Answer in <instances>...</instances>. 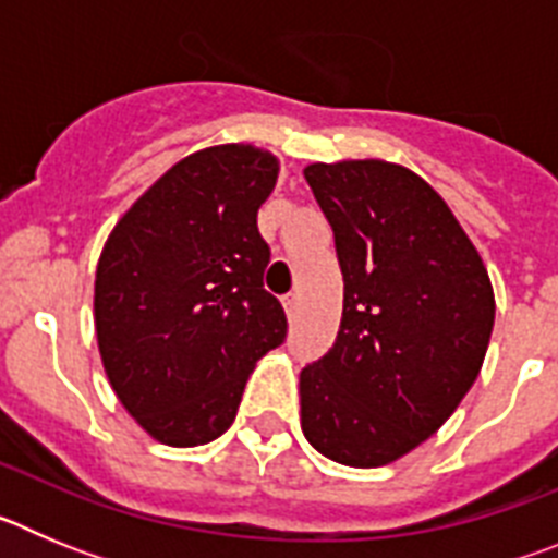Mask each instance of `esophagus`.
<instances>
[{"mask_svg":"<svg viewBox=\"0 0 558 558\" xmlns=\"http://www.w3.org/2000/svg\"><path fill=\"white\" fill-rule=\"evenodd\" d=\"M284 304V313H288V318H295V313H299V293H288L282 299Z\"/></svg>","mask_w":558,"mask_h":558,"instance_id":"34e87169","label":"esophagus"}]
</instances>
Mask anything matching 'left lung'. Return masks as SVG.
Wrapping results in <instances>:
<instances>
[{"label":"left lung","mask_w":558,"mask_h":558,"mask_svg":"<svg viewBox=\"0 0 558 558\" xmlns=\"http://www.w3.org/2000/svg\"><path fill=\"white\" fill-rule=\"evenodd\" d=\"M335 231L343 318L302 368V430L347 466H386L452 416L495 327L481 254L445 198L379 159L304 167Z\"/></svg>","instance_id":"8db88e82"}]
</instances>
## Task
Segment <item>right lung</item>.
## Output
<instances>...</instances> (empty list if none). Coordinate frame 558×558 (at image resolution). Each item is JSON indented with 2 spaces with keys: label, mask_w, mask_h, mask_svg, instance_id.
<instances>
[{
  "label": "right lung",
  "mask_w": 558,
  "mask_h": 558,
  "mask_svg": "<svg viewBox=\"0 0 558 558\" xmlns=\"http://www.w3.org/2000/svg\"><path fill=\"white\" fill-rule=\"evenodd\" d=\"M276 179L279 159L263 147H206L172 165L102 245V368L161 445L223 436L256 360L288 335L282 304L263 288L270 248L256 229Z\"/></svg>",
  "instance_id": "1"
}]
</instances>
